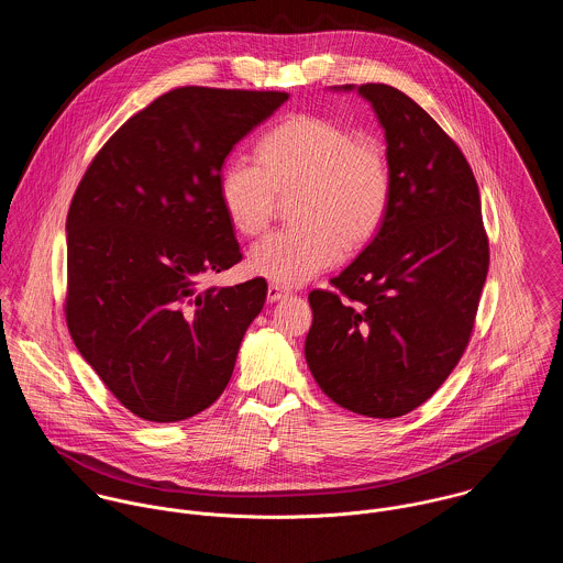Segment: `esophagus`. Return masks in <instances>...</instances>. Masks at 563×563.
I'll use <instances>...</instances> for the list:
<instances>
[{"label":"esophagus","instance_id":"34e87169","mask_svg":"<svg viewBox=\"0 0 563 563\" xmlns=\"http://www.w3.org/2000/svg\"><path fill=\"white\" fill-rule=\"evenodd\" d=\"M268 301L271 303H275V301H279V299H286L288 295H290V290L288 288H284V286H279V284H268Z\"/></svg>","mask_w":563,"mask_h":563}]
</instances>
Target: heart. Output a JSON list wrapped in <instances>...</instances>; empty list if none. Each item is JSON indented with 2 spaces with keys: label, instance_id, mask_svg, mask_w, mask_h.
Wrapping results in <instances>:
<instances>
[{
  "label": "heart",
  "instance_id": "1",
  "mask_svg": "<svg viewBox=\"0 0 563 563\" xmlns=\"http://www.w3.org/2000/svg\"><path fill=\"white\" fill-rule=\"evenodd\" d=\"M295 192L297 223L257 242L246 260L253 275L297 286L340 262L382 230L393 203V170L384 147L331 119L295 114L257 143V162L234 158L219 179L221 206L242 236L262 234L277 197Z\"/></svg>",
  "mask_w": 563,
  "mask_h": 563
}]
</instances>
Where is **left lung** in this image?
I'll use <instances>...</instances> for the list:
<instances>
[{
    "mask_svg": "<svg viewBox=\"0 0 563 563\" xmlns=\"http://www.w3.org/2000/svg\"><path fill=\"white\" fill-rule=\"evenodd\" d=\"M357 92L386 130L393 203L333 290L310 292L306 360L331 401L397 418L431 399L462 360L489 244L479 186L455 141L395 86Z\"/></svg>",
    "mask_w": 563,
    "mask_h": 563,
    "instance_id": "left-lung-1",
    "label": "left lung"
}]
</instances>
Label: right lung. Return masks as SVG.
Segmentation results:
<instances>
[{
  "mask_svg": "<svg viewBox=\"0 0 563 563\" xmlns=\"http://www.w3.org/2000/svg\"><path fill=\"white\" fill-rule=\"evenodd\" d=\"M288 92L181 86L128 119L88 164L67 214L65 317L81 357L143 420L217 401L266 282L203 288L242 260L221 206L234 145Z\"/></svg>",
  "mask_w": 563,
  "mask_h": 563,
  "instance_id": "add662e5",
  "label": "right lung"
}]
</instances>
